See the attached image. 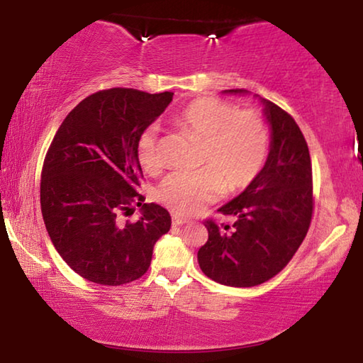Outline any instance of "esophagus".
<instances>
[{
	"label": "esophagus",
	"mask_w": 363,
	"mask_h": 363,
	"mask_svg": "<svg viewBox=\"0 0 363 363\" xmlns=\"http://www.w3.org/2000/svg\"><path fill=\"white\" fill-rule=\"evenodd\" d=\"M186 223H189L186 218H181V217H176V215H173V225L174 226H182V225H186Z\"/></svg>",
	"instance_id": "34e87169"
}]
</instances>
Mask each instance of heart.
I'll use <instances>...</instances> for the list:
<instances>
[{
	"label": "heart",
	"instance_id": "b5f03b06",
	"mask_svg": "<svg viewBox=\"0 0 363 363\" xmlns=\"http://www.w3.org/2000/svg\"><path fill=\"white\" fill-rule=\"evenodd\" d=\"M174 123L204 142L199 160L203 169L169 174L156 190L159 201L177 215L203 209L223 191L234 195L245 190L265 165L269 134L265 120L256 111H238L223 99L203 96L184 107ZM137 157L148 173L162 168L157 126L145 128L138 135Z\"/></svg>",
	"mask_w": 363,
	"mask_h": 363
}]
</instances>
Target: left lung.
<instances>
[{
    "instance_id": "8db88e82",
    "label": "left lung",
    "mask_w": 363,
    "mask_h": 363,
    "mask_svg": "<svg viewBox=\"0 0 363 363\" xmlns=\"http://www.w3.org/2000/svg\"><path fill=\"white\" fill-rule=\"evenodd\" d=\"M262 103L272 125L265 167L243 194L218 209L234 223L204 221L209 238L198 251L203 273L230 287H254L282 272L306 238L313 213L306 138L289 112L268 99Z\"/></svg>"
}]
</instances>
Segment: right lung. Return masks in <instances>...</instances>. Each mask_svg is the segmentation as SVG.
I'll return each instance as SVG.
<instances>
[{
  "label": "right lung",
  "instance_id": "add662e5",
  "mask_svg": "<svg viewBox=\"0 0 363 363\" xmlns=\"http://www.w3.org/2000/svg\"><path fill=\"white\" fill-rule=\"evenodd\" d=\"M172 91L115 87L91 94L67 115L43 160L40 206L54 248L84 279L129 284L148 272L152 248L172 226L159 204H143L137 140L172 103ZM143 207L137 222L121 213Z\"/></svg>",
  "mask_w": 363,
  "mask_h": 363
}]
</instances>
